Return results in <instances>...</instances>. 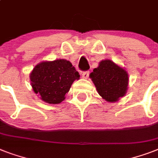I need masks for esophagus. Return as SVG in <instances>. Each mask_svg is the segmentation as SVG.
Listing matches in <instances>:
<instances>
[{
	"mask_svg": "<svg viewBox=\"0 0 158 158\" xmlns=\"http://www.w3.org/2000/svg\"><path fill=\"white\" fill-rule=\"evenodd\" d=\"M89 76V71L82 72V78H84V79H88Z\"/></svg>",
	"mask_w": 158,
	"mask_h": 158,
	"instance_id": "obj_1",
	"label": "esophagus"
}]
</instances>
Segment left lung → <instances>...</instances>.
<instances>
[{
    "label": "left lung",
    "instance_id": "left-lung-1",
    "mask_svg": "<svg viewBox=\"0 0 158 158\" xmlns=\"http://www.w3.org/2000/svg\"><path fill=\"white\" fill-rule=\"evenodd\" d=\"M90 78L99 95L107 102H116L127 91V72L110 60H102L90 74Z\"/></svg>",
    "mask_w": 158,
    "mask_h": 158
}]
</instances>
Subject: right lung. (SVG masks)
Here are the masks:
<instances>
[{"label":"right lung","instance_id":"add662e5","mask_svg":"<svg viewBox=\"0 0 158 158\" xmlns=\"http://www.w3.org/2000/svg\"><path fill=\"white\" fill-rule=\"evenodd\" d=\"M79 79V72L66 60L39 63L30 74L34 93L50 104L61 102L73 82Z\"/></svg>","mask_w":158,"mask_h":158}]
</instances>
